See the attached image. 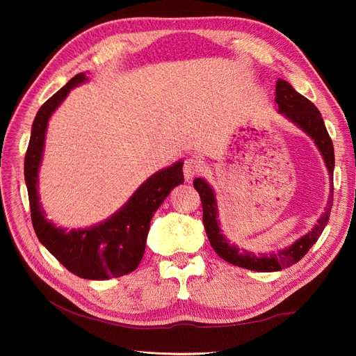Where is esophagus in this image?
<instances>
[{
  "label": "esophagus",
  "instance_id": "obj_1",
  "mask_svg": "<svg viewBox=\"0 0 356 356\" xmlns=\"http://www.w3.org/2000/svg\"><path fill=\"white\" fill-rule=\"evenodd\" d=\"M200 172V161L196 157H190L184 161V177L191 181Z\"/></svg>",
  "mask_w": 356,
  "mask_h": 356
}]
</instances>
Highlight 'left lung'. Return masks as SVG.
<instances>
[{"instance_id": "left-lung-1", "label": "left lung", "mask_w": 356, "mask_h": 356, "mask_svg": "<svg viewBox=\"0 0 356 356\" xmlns=\"http://www.w3.org/2000/svg\"><path fill=\"white\" fill-rule=\"evenodd\" d=\"M275 102L277 105V113H281L286 120L296 124L298 129H301V131L314 139V143L318 147L322 159L325 161L330 181H332L334 147H332L331 138L327 132L324 118H322L316 106L307 98H305L303 95H300L293 86L282 79H279L276 81ZM193 186H195L202 199L204 230H207L208 239L211 242V246L213 248V251L227 263L248 268V270H254V272H277L300 261L310 248L314 246V243L318 241L321 233L324 232L325 225L330 220V212L332 207L334 188L331 182L330 186L331 195L327 202L325 212H322L321 218L314 225V229L307 232L305 236H301V238H298L294 243L282 248V250L255 255L254 252L241 250V248H238L234 243H230V241L221 233L217 197H215V193L208 182L203 178H196L195 182H193Z\"/></svg>"}]
</instances>
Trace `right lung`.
<instances>
[{"instance_id": "right-lung-1", "label": "right lung", "mask_w": 356, "mask_h": 356, "mask_svg": "<svg viewBox=\"0 0 356 356\" xmlns=\"http://www.w3.org/2000/svg\"><path fill=\"white\" fill-rule=\"evenodd\" d=\"M88 80L84 72L77 74L41 105L31 129L25 156V182L32 225L38 241L71 273L90 281H105L131 273L141 263L149 221L169 193L184 182V175L182 160L157 170L136 188L120 209L90 227L68 230L47 220L38 196V170L44 152L47 124L71 89Z\"/></svg>"}]
</instances>
